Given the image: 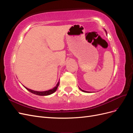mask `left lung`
<instances>
[{
    "label": "left lung",
    "mask_w": 133,
    "mask_h": 133,
    "mask_svg": "<svg viewBox=\"0 0 133 133\" xmlns=\"http://www.w3.org/2000/svg\"><path fill=\"white\" fill-rule=\"evenodd\" d=\"M105 32H106V33H107V31L105 30ZM79 89H80V90H81L82 91H83V92H88V91H85V90H82V89H80V88H79Z\"/></svg>",
    "instance_id": "8db88e82"
}]
</instances>
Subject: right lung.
<instances>
[{"instance_id": "obj_1", "label": "right lung", "mask_w": 133, "mask_h": 133, "mask_svg": "<svg viewBox=\"0 0 133 133\" xmlns=\"http://www.w3.org/2000/svg\"><path fill=\"white\" fill-rule=\"evenodd\" d=\"M59 85V82L58 83V84H57V85H56L54 88H53L52 89L49 90H46V91H35V90H31L30 89H28L26 87L24 86L26 89H27L28 91H29L30 92H31V93L34 94L35 95H41V96H46V95H50L51 94L54 93V92L57 90V88L58 87Z\"/></svg>"}]
</instances>
